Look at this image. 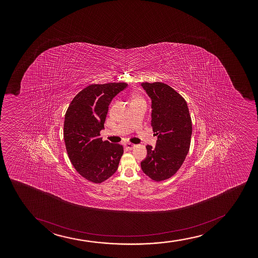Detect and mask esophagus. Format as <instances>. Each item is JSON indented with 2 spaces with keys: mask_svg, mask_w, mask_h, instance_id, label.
Instances as JSON below:
<instances>
[{
  "mask_svg": "<svg viewBox=\"0 0 258 258\" xmlns=\"http://www.w3.org/2000/svg\"><path fill=\"white\" fill-rule=\"evenodd\" d=\"M124 146H125V148L128 149V150H133L135 145H134V144H131V143H126V144H124Z\"/></svg>",
  "mask_w": 258,
  "mask_h": 258,
  "instance_id": "obj_1",
  "label": "esophagus"
}]
</instances>
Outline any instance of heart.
Returning <instances> with one entry per match:
<instances>
[{"label":"heart","mask_w":258,"mask_h":258,"mask_svg":"<svg viewBox=\"0 0 258 258\" xmlns=\"http://www.w3.org/2000/svg\"><path fill=\"white\" fill-rule=\"evenodd\" d=\"M139 100H142V99L139 95H134V98H133V101H139Z\"/></svg>","instance_id":"1"}]
</instances>
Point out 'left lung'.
Here are the masks:
<instances>
[{
    "instance_id": "1",
    "label": "left lung",
    "mask_w": 258,
    "mask_h": 258,
    "mask_svg": "<svg viewBox=\"0 0 258 258\" xmlns=\"http://www.w3.org/2000/svg\"><path fill=\"white\" fill-rule=\"evenodd\" d=\"M151 100V126L156 136L154 148L147 145L141 162L145 175L156 181L175 175L188 153L192 120L184 98L163 83H142Z\"/></svg>"
}]
</instances>
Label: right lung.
Returning <instances> with one entry per match:
<instances>
[{
    "mask_svg": "<svg viewBox=\"0 0 258 258\" xmlns=\"http://www.w3.org/2000/svg\"><path fill=\"white\" fill-rule=\"evenodd\" d=\"M127 87L124 83L91 84L78 93L66 111L63 139L75 169L83 177L101 183L118 169L123 146L102 141L108 106Z\"/></svg>",
    "mask_w": 258,
    "mask_h": 258,
    "instance_id": "obj_1",
    "label": "right lung"
}]
</instances>
